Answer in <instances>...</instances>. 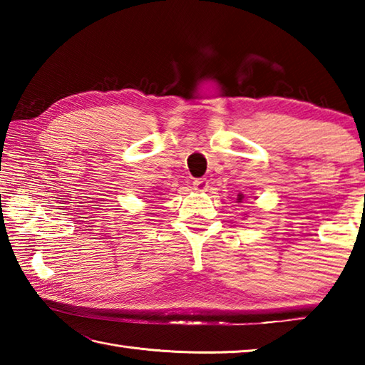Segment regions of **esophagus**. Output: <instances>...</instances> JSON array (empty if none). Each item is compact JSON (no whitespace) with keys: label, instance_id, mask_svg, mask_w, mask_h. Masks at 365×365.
Instances as JSON below:
<instances>
[{"label":"esophagus","instance_id":"obj_1","mask_svg":"<svg viewBox=\"0 0 365 365\" xmlns=\"http://www.w3.org/2000/svg\"><path fill=\"white\" fill-rule=\"evenodd\" d=\"M193 187L196 191H206L209 188V182L206 178H197V180L193 182Z\"/></svg>","mask_w":365,"mask_h":365}]
</instances>
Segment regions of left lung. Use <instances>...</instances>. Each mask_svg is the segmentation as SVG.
Returning <instances> with one entry per match:
<instances>
[{"label":"left lung","instance_id":"1","mask_svg":"<svg viewBox=\"0 0 365 365\" xmlns=\"http://www.w3.org/2000/svg\"><path fill=\"white\" fill-rule=\"evenodd\" d=\"M243 197H245V195L240 193V195H238V197H237V202H243Z\"/></svg>","mask_w":365,"mask_h":365}]
</instances>
